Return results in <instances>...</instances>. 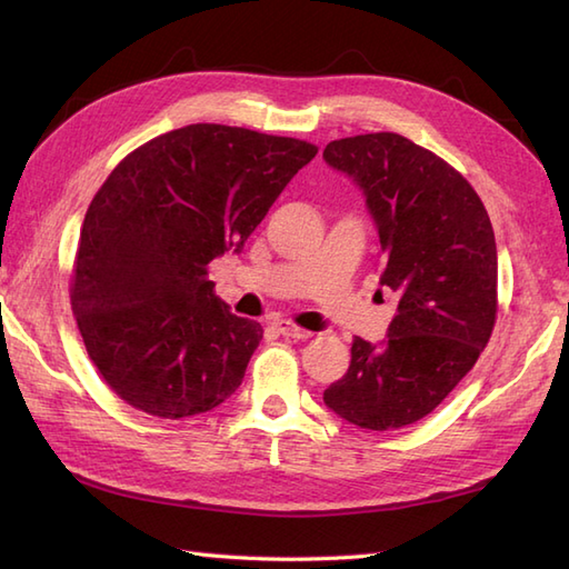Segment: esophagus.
Returning <instances> with one entry per match:
<instances>
[{
    "label": "esophagus",
    "instance_id": "34e87169",
    "mask_svg": "<svg viewBox=\"0 0 569 569\" xmlns=\"http://www.w3.org/2000/svg\"><path fill=\"white\" fill-rule=\"evenodd\" d=\"M274 328H277V332H282L284 338H295V340H307V338L313 336L311 330L299 328L292 321H274Z\"/></svg>",
    "mask_w": 569,
    "mask_h": 569
}]
</instances>
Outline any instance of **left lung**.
I'll list each match as a JSON object with an SVG mask.
<instances>
[{
    "label": "left lung",
    "instance_id": "left-lung-1",
    "mask_svg": "<svg viewBox=\"0 0 569 569\" xmlns=\"http://www.w3.org/2000/svg\"><path fill=\"white\" fill-rule=\"evenodd\" d=\"M323 159L365 190L398 295L383 345L352 340V362L326 406L362 429L422 420L473 369L497 316V246L488 210L435 151L396 132L345 137Z\"/></svg>",
    "mask_w": 569,
    "mask_h": 569
}]
</instances>
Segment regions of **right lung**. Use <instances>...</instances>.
I'll return each instance as SVG.
<instances>
[{"label": "right lung", "mask_w": 569, "mask_h": 569, "mask_svg": "<svg viewBox=\"0 0 569 569\" xmlns=\"http://www.w3.org/2000/svg\"><path fill=\"white\" fill-rule=\"evenodd\" d=\"M318 147L198 122L124 157L79 233L72 311L89 359L124 403L180 420L239 389L262 328L231 313L207 266L241 251Z\"/></svg>", "instance_id": "1"}]
</instances>
